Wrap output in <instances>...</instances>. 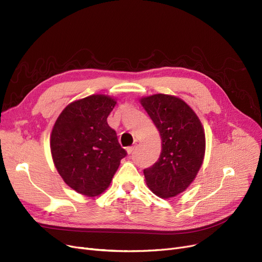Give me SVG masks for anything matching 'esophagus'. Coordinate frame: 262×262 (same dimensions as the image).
Here are the masks:
<instances>
[{
	"instance_id": "obj_1",
	"label": "esophagus",
	"mask_w": 262,
	"mask_h": 262,
	"mask_svg": "<svg viewBox=\"0 0 262 262\" xmlns=\"http://www.w3.org/2000/svg\"><path fill=\"white\" fill-rule=\"evenodd\" d=\"M134 149H135V145H134V146H128V147L126 148V150H127L128 155H130V154L134 152Z\"/></svg>"
}]
</instances>
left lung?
<instances>
[{
	"mask_svg": "<svg viewBox=\"0 0 262 262\" xmlns=\"http://www.w3.org/2000/svg\"><path fill=\"white\" fill-rule=\"evenodd\" d=\"M158 128L160 157L143 170L147 186L162 199L185 191L193 182L204 159L205 134L198 116L184 101L167 94L141 99Z\"/></svg>",
	"mask_w": 262,
	"mask_h": 262,
	"instance_id": "left-lung-1",
	"label": "left lung"
}]
</instances>
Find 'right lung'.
<instances>
[{
  "instance_id": "right-lung-1",
  "label": "right lung",
  "mask_w": 262,
  "mask_h": 262,
  "mask_svg": "<svg viewBox=\"0 0 262 262\" xmlns=\"http://www.w3.org/2000/svg\"><path fill=\"white\" fill-rule=\"evenodd\" d=\"M116 101L91 95L68 105L51 135V152L64 183L86 196L101 194L108 188L122 158L117 133L107 117Z\"/></svg>"
}]
</instances>
